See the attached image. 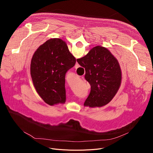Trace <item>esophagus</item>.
<instances>
[{"instance_id": "34e87169", "label": "esophagus", "mask_w": 153, "mask_h": 153, "mask_svg": "<svg viewBox=\"0 0 153 153\" xmlns=\"http://www.w3.org/2000/svg\"><path fill=\"white\" fill-rule=\"evenodd\" d=\"M78 67H79V65L78 64V63H77V62H76V65H75V67H74V68H77Z\"/></svg>"}]
</instances>
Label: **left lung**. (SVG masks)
I'll return each mask as SVG.
<instances>
[{"instance_id": "1", "label": "left lung", "mask_w": 153, "mask_h": 153, "mask_svg": "<svg viewBox=\"0 0 153 153\" xmlns=\"http://www.w3.org/2000/svg\"><path fill=\"white\" fill-rule=\"evenodd\" d=\"M67 43L60 39L48 40L31 59L30 73L36 91L50 105L66 101L65 74L76 63Z\"/></svg>"}]
</instances>
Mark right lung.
<instances>
[{
	"label": "right lung",
	"instance_id": "1",
	"mask_svg": "<svg viewBox=\"0 0 153 153\" xmlns=\"http://www.w3.org/2000/svg\"><path fill=\"white\" fill-rule=\"evenodd\" d=\"M77 62L85 68V78L91 85L84 106L101 107L108 104L121 83L122 73L117 60L106 48L97 46Z\"/></svg>",
	"mask_w": 153,
	"mask_h": 153
}]
</instances>
